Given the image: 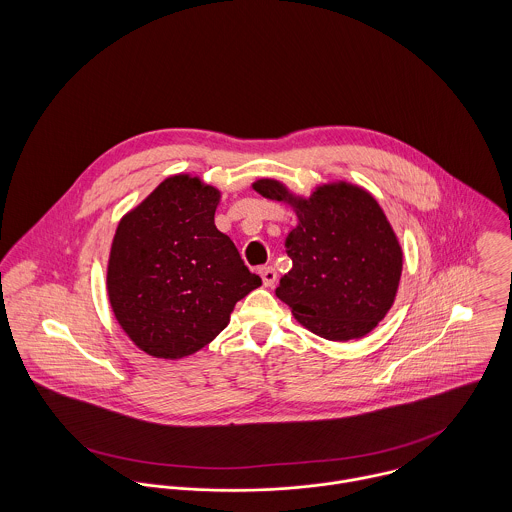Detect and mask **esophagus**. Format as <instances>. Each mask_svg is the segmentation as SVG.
<instances>
[{
	"label": "esophagus",
	"instance_id": "1",
	"mask_svg": "<svg viewBox=\"0 0 512 512\" xmlns=\"http://www.w3.org/2000/svg\"><path fill=\"white\" fill-rule=\"evenodd\" d=\"M258 274H260L262 284H264L266 288H272L274 282H276V276H278L272 266H262V268H258Z\"/></svg>",
	"mask_w": 512,
	"mask_h": 512
}]
</instances>
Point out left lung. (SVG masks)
<instances>
[{
  "mask_svg": "<svg viewBox=\"0 0 512 512\" xmlns=\"http://www.w3.org/2000/svg\"><path fill=\"white\" fill-rule=\"evenodd\" d=\"M252 189L297 215L286 236L292 270L276 295L323 339L365 337L390 311L402 276L400 242L376 199L347 181L319 185L309 197L276 179H258Z\"/></svg>",
  "mask_w": 512,
  "mask_h": 512,
  "instance_id": "1",
  "label": "left lung"
}]
</instances>
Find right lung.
<instances>
[{
  "mask_svg": "<svg viewBox=\"0 0 512 512\" xmlns=\"http://www.w3.org/2000/svg\"><path fill=\"white\" fill-rule=\"evenodd\" d=\"M220 191L179 173L126 213L114 234L106 290L116 321L155 359L201 351L242 297L262 286L215 226Z\"/></svg>",
  "mask_w": 512,
  "mask_h": 512,
  "instance_id": "1",
  "label": "right lung"
}]
</instances>
